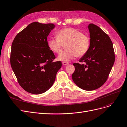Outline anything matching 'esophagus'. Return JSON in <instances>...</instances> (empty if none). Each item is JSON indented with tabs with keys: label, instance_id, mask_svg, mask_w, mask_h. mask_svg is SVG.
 I'll return each mask as SVG.
<instances>
[{
	"label": "esophagus",
	"instance_id": "esophagus-1",
	"mask_svg": "<svg viewBox=\"0 0 127 127\" xmlns=\"http://www.w3.org/2000/svg\"><path fill=\"white\" fill-rule=\"evenodd\" d=\"M62 64H63V65H68L69 63H68V62H62Z\"/></svg>",
	"mask_w": 127,
	"mask_h": 127
}]
</instances>
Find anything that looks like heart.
Segmentation results:
<instances>
[{"label": "heart", "instance_id": "heart-1", "mask_svg": "<svg viewBox=\"0 0 127 127\" xmlns=\"http://www.w3.org/2000/svg\"><path fill=\"white\" fill-rule=\"evenodd\" d=\"M56 38L48 40L49 48L55 53L62 51L63 46L66 51L61 53L58 59L63 62H68L76 56L81 58L87 54L89 50L90 40L89 37L74 28H66L60 30L56 34Z\"/></svg>", "mask_w": 127, "mask_h": 127}]
</instances>
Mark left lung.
I'll use <instances>...</instances> for the list:
<instances>
[{
    "label": "left lung",
    "instance_id": "1",
    "mask_svg": "<svg viewBox=\"0 0 127 127\" xmlns=\"http://www.w3.org/2000/svg\"><path fill=\"white\" fill-rule=\"evenodd\" d=\"M90 45L87 54L75 63L72 77L75 84L86 91L100 88L107 80L113 65L115 56L113 44L109 36L93 24L88 26Z\"/></svg>",
    "mask_w": 127,
    "mask_h": 127
}]
</instances>
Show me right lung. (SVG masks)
<instances>
[{"label": "right lung", "instance_id": "right-lung-1", "mask_svg": "<svg viewBox=\"0 0 127 127\" xmlns=\"http://www.w3.org/2000/svg\"><path fill=\"white\" fill-rule=\"evenodd\" d=\"M55 25L33 22L16 36L11 45L10 65L19 85L34 95L45 92L54 84L61 61L49 48L47 37Z\"/></svg>", "mask_w": 127, "mask_h": 127}]
</instances>
